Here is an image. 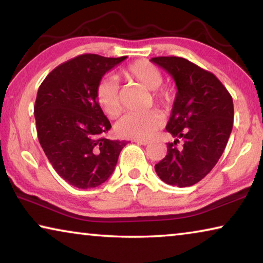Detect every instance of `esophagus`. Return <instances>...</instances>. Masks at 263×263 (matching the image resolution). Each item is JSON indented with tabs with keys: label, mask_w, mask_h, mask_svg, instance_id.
<instances>
[{
	"label": "esophagus",
	"mask_w": 263,
	"mask_h": 263,
	"mask_svg": "<svg viewBox=\"0 0 263 263\" xmlns=\"http://www.w3.org/2000/svg\"><path fill=\"white\" fill-rule=\"evenodd\" d=\"M138 145H144V146H146V145H148L149 144V141H147V140H135Z\"/></svg>",
	"instance_id": "obj_1"
}]
</instances>
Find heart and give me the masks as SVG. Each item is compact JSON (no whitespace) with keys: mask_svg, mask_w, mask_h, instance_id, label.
I'll return each mask as SVG.
<instances>
[{"mask_svg":"<svg viewBox=\"0 0 263 263\" xmlns=\"http://www.w3.org/2000/svg\"><path fill=\"white\" fill-rule=\"evenodd\" d=\"M123 74L131 80H136L148 90H153L154 101L163 108H169L173 103V94L168 89H160L162 74L158 67L146 60H139L124 69ZM96 101L100 108L109 117H116L122 110L118 86L114 79H104L96 88ZM163 124V117L157 110L145 114H128L116 124V132L123 138L136 140H148Z\"/></svg>","mask_w":263,"mask_h":263,"instance_id":"b5f03b06","label":"heart"}]
</instances>
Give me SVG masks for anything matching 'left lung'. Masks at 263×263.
Instances as JSON below:
<instances>
[{
	"label": "left lung",
	"mask_w": 263,
	"mask_h": 263,
	"mask_svg": "<svg viewBox=\"0 0 263 263\" xmlns=\"http://www.w3.org/2000/svg\"><path fill=\"white\" fill-rule=\"evenodd\" d=\"M151 61L172 75L177 88L166 126L175 140L167 144V155L155 172L167 184L194 185L211 172L226 147L233 127L232 96L215 75L184 58Z\"/></svg>",
	"instance_id": "1"
}]
</instances>
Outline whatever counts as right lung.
<instances>
[{"instance_id":"1","label":"right lung","mask_w":263,"mask_h":263,"mask_svg":"<svg viewBox=\"0 0 263 263\" xmlns=\"http://www.w3.org/2000/svg\"><path fill=\"white\" fill-rule=\"evenodd\" d=\"M125 59L79 55L53 69L38 89L34 118L39 142L58 174L79 189L104 183L126 145L103 137L111 124L95 96L104 74Z\"/></svg>"}]
</instances>
